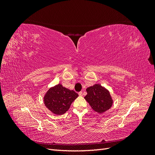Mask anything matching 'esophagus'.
Masks as SVG:
<instances>
[{"label": "esophagus", "instance_id": "1", "mask_svg": "<svg viewBox=\"0 0 155 155\" xmlns=\"http://www.w3.org/2000/svg\"><path fill=\"white\" fill-rule=\"evenodd\" d=\"M83 92H79V96H83Z\"/></svg>", "mask_w": 155, "mask_h": 155}]
</instances>
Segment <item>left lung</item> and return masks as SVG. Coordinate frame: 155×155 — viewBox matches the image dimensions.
Listing matches in <instances>:
<instances>
[{
	"instance_id": "obj_1",
	"label": "left lung",
	"mask_w": 155,
	"mask_h": 155,
	"mask_svg": "<svg viewBox=\"0 0 155 155\" xmlns=\"http://www.w3.org/2000/svg\"><path fill=\"white\" fill-rule=\"evenodd\" d=\"M86 91L87 94L85 99L94 111L103 113L112 107L113 101L110 93L101 85L96 84L87 88Z\"/></svg>"
}]
</instances>
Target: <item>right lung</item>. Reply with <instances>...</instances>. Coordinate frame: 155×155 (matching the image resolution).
<instances>
[{
    "instance_id": "add662e5",
    "label": "right lung",
    "mask_w": 155,
    "mask_h": 155,
    "mask_svg": "<svg viewBox=\"0 0 155 155\" xmlns=\"http://www.w3.org/2000/svg\"><path fill=\"white\" fill-rule=\"evenodd\" d=\"M78 97L74 91L58 85L50 88L44 97L46 107L54 114L61 115L66 112L72 103Z\"/></svg>"
}]
</instances>
